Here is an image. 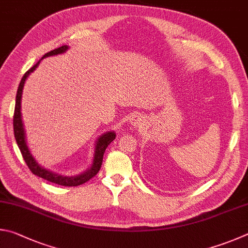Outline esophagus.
I'll use <instances>...</instances> for the list:
<instances>
[{"mask_svg": "<svg viewBox=\"0 0 248 248\" xmlns=\"http://www.w3.org/2000/svg\"><path fill=\"white\" fill-rule=\"evenodd\" d=\"M129 124H130V125H132L133 128H142V125H144L143 116L140 114L133 115L131 118H130Z\"/></svg>", "mask_w": 248, "mask_h": 248, "instance_id": "obj_1", "label": "esophagus"}]
</instances>
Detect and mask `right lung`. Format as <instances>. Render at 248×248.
<instances>
[{
  "mask_svg": "<svg viewBox=\"0 0 248 248\" xmlns=\"http://www.w3.org/2000/svg\"><path fill=\"white\" fill-rule=\"evenodd\" d=\"M69 46H62L58 48L53 49V51L46 53L41 60H40L37 64L31 67V68L27 71L24 75V77L21 78V81L19 83V87L17 90L16 94V104H15V111H14V136L16 139L17 145L19 147L21 152V155L24 157L27 166H28L29 169L32 171V173L38 175V177L46 179V181L60 184V186H77L80 184H83L90 179L93 178L95 175L98 170L101 168L102 161H103V156H104L105 150L108 146V144L112 142L116 138L115 131H106L105 133L101 134L100 137L96 139L95 143H94V152H93V158L91 161V165L85 169L83 172L76 175H64L54 172V171L44 168L43 166L40 165L37 159L34 158V156L31 153L30 148L28 146V143H27V137H26V130L24 125V121H22V115H21V97H22V90L25 87V82L27 78L29 77L31 73L37 69L40 62L43 60V58H46L49 56H55V55H61V54H64L68 51Z\"/></svg>",
  "mask_w": 248,
  "mask_h": 248,
  "instance_id": "obj_1",
  "label": "right lung"
}]
</instances>
